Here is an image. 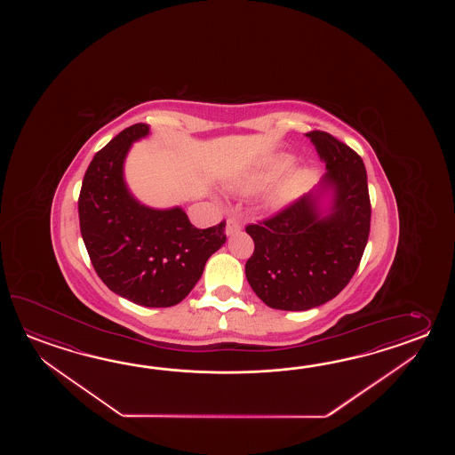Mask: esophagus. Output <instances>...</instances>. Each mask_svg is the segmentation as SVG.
<instances>
[{
  "label": "esophagus",
  "mask_w": 455,
  "mask_h": 455,
  "mask_svg": "<svg viewBox=\"0 0 455 455\" xmlns=\"http://www.w3.org/2000/svg\"><path fill=\"white\" fill-rule=\"evenodd\" d=\"M242 229V224L237 221V220H234V218H229L228 221H226V234L228 235H232V234H235V232H239Z\"/></svg>",
  "instance_id": "esophagus-1"
}]
</instances>
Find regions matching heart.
<instances>
[{"mask_svg": "<svg viewBox=\"0 0 455 455\" xmlns=\"http://www.w3.org/2000/svg\"><path fill=\"white\" fill-rule=\"evenodd\" d=\"M294 164V156L280 155L270 159L267 164L259 169L257 172L242 179L241 182L234 185V190L239 194H251L255 190H259L261 187L273 182L275 179H278L284 172H288ZM306 182V174L298 172L292 175L286 184L278 188L275 194L271 195L270 204L273 206H281V204H288L296 195L299 194Z\"/></svg>", "mask_w": 455, "mask_h": 455, "instance_id": "heart-1", "label": "heart"}]
</instances>
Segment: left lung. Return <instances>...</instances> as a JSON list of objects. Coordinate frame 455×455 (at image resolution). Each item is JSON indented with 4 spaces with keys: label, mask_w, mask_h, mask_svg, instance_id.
<instances>
[{
    "label": "left lung",
    "mask_w": 455,
    "mask_h": 455,
    "mask_svg": "<svg viewBox=\"0 0 455 455\" xmlns=\"http://www.w3.org/2000/svg\"><path fill=\"white\" fill-rule=\"evenodd\" d=\"M327 165L319 187L281 212L249 224L255 249L245 276L271 309L307 310L339 296L368 243L371 200L363 159L327 132L306 133ZM332 192L327 215L319 195Z\"/></svg>",
    "instance_id": "8db88e82"
}]
</instances>
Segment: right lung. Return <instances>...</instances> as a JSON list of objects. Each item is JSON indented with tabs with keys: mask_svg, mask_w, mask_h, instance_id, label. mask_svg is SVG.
I'll return each mask as SVG.
<instances>
[{
	"mask_svg": "<svg viewBox=\"0 0 455 455\" xmlns=\"http://www.w3.org/2000/svg\"><path fill=\"white\" fill-rule=\"evenodd\" d=\"M149 133L128 126L91 161L77 212L89 259L118 296L145 307H171L187 298L204 263L224 242L226 223L196 229L182 208L155 210L126 188L124 163L133 141Z\"/></svg>",
	"mask_w": 455,
	"mask_h": 455,
	"instance_id": "right-lung-1",
	"label": "right lung"
}]
</instances>
